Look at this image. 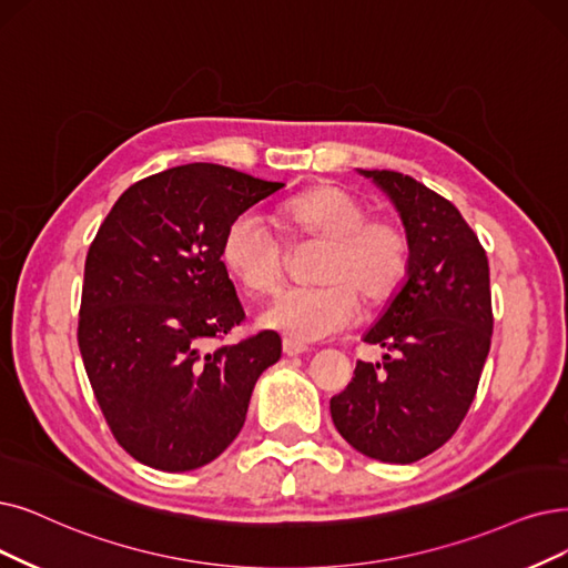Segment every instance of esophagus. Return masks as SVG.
Instances as JSON below:
<instances>
[{"label":"esophagus","instance_id":"esophagus-1","mask_svg":"<svg viewBox=\"0 0 568 568\" xmlns=\"http://www.w3.org/2000/svg\"><path fill=\"white\" fill-rule=\"evenodd\" d=\"M282 347H284V354H286V356H301V354L310 352V347H307V345L298 343V339H291V337H284Z\"/></svg>","mask_w":568,"mask_h":568}]
</instances>
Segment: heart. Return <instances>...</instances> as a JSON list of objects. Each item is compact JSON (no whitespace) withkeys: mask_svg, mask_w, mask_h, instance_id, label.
I'll return each instance as SVG.
<instances>
[{"mask_svg":"<svg viewBox=\"0 0 568 568\" xmlns=\"http://www.w3.org/2000/svg\"><path fill=\"white\" fill-rule=\"evenodd\" d=\"M277 221L291 244L324 242L312 265L316 284L288 286L267 305L261 322L291 339H322L347 328L368 305L389 301L410 270V240L394 219L368 216V207L337 186H314L284 200ZM221 261L244 291L263 296L284 277L288 246L256 210L231 219L221 237Z\"/></svg>","mask_w":568,"mask_h":568,"instance_id":"heart-1","label":"heart"}]
</instances>
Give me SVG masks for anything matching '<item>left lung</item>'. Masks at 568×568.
Returning <instances> with one entry per match:
<instances>
[{
  "label": "left lung",
  "mask_w": 568,
  "mask_h": 568,
  "mask_svg": "<svg viewBox=\"0 0 568 568\" xmlns=\"http://www.w3.org/2000/svg\"><path fill=\"white\" fill-rule=\"evenodd\" d=\"M387 193L410 240L407 282L363 343L387 349L358 361L331 398L335 428L354 449L413 464L457 434L478 392L494 314L487 254L459 210L417 179L361 170Z\"/></svg>",
  "instance_id": "obj_1"
}]
</instances>
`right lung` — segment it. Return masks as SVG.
Wrapping results in <instances>:
<instances>
[{
    "label": "right lung",
    "instance_id": "obj_1",
    "mask_svg": "<svg viewBox=\"0 0 568 568\" xmlns=\"http://www.w3.org/2000/svg\"><path fill=\"white\" fill-rule=\"evenodd\" d=\"M284 184L193 163L132 184L88 248L79 349L113 438L158 470L214 462L244 424L258 375L282 356L261 331L219 345L246 314L221 237Z\"/></svg>",
    "mask_w": 568,
    "mask_h": 568
}]
</instances>
